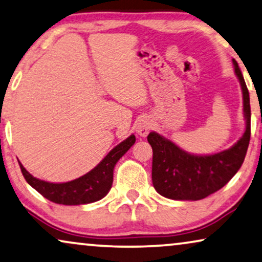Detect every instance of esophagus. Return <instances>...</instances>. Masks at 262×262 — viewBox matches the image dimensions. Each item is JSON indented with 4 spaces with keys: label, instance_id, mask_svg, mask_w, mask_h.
<instances>
[{
    "label": "esophagus",
    "instance_id": "esophagus-1",
    "mask_svg": "<svg viewBox=\"0 0 262 262\" xmlns=\"http://www.w3.org/2000/svg\"><path fill=\"white\" fill-rule=\"evenodd\" d=\"M151 128L152 123L148 117L141 118V119L138 120L137 125H136V131H137V134L141 136V137H146Z\"/></svg>",
    "mask_w": 262,
    "mask_h": 262
}]
</instances>
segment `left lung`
I'll return each mask as SVG.
<instances>
[{
	"label": "left lung",
	"instance_id": "1",
	"mask_svg": "<svg viewBox=\"0 0 262 262\" xmlns=\"http://www.w3.org/2000/svg\"><path fill=\"white\" fill-rule=\"evenodd\" d=\"M243 94L246 131L230 149L213 155H191L157 132H150L152 185L161 195L174 200H200L231 180L245 161L250 139L249 92L238 64L232 59Z\"/></svg>",
	"mask_w": 262,
	"mask_h": 262
}]
</instances>
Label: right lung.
I'll return each instance as SVG.
<instances>
[{"label":"right lung","instance_id":"obj_1","mask_svg":"<svg viewBox=\"0 0 262 262\" xmlns=\"http://www.w3.org/2000/svg\"><path fill=\"white\" fill-rule=\"evenodd\" d=\"M136 137L131 135L113 148L107 154V156L83 177L75 179L73 181L63 182V184H53L32 177L20 164L21 173L26 181L38 191L44 198L56 204L63 205H82L98 202L110 192L113 182V169L118 161L132 145L135 144Z\"/></svg>","mask_w":262,"mask_h":262}]
</instances>
